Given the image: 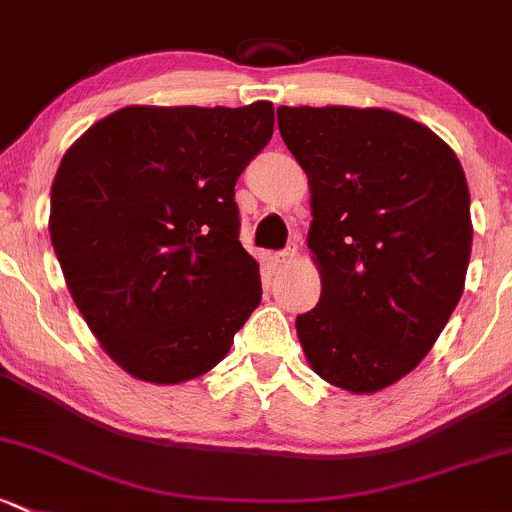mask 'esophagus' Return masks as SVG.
Instances as JSON below:
<instances>
[{"label":"esophagus","mask_w":512,"mask_h":512,"mask_svg":"<svg viewBox=\"0 0 512 512\" xmlns=\"http://www.w3.org/2000/svg\"><path fill=\"white\" fill-rule=\"evenodd\" d=\"M297 247H287V250H282V252H277V255H274V262H277L279 267H289L292 265V262H297Z\"/></svg>","instance_id":"34e87169"}]
</instances>
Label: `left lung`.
Masks as SVG:
<instances>
[{"mask_svg":"<svg viewBox=\"0 0 512 512\" xmlns=\"http://www.w3.org/2000/svg\"><path fill=\"white\" fill-rule=\"evenodd\" d=\"M311 191L321 299L297 316L311 370L370 395L412 373L459 304L471 257L469 186L454 149L383 107H279Z\"/></svg>","mask_w":512,"mask_h":512,"instance_id":"1","label":"left lung"}]
</instances>
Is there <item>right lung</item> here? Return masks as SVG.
I'll return each instance as SVG.
<instances>
[{
  "mask_svg": "<svg viewBox=\"0 0 512 512\" xmlns=\"http://www.w3.org/2000/svg\"><path fill=\"white\" fill-rule=\"evenodd\" d=\"M274 132L272 102L129 105L63 154L53 250L102 351L132 378L179 385L215 368L262 299L240 245L235 181Z\"/></svg>",
  "mask_w": 512,
  "mask_h": 512,
  "instance_id": "1",
  "label": "right lung"
}]
</instances>
